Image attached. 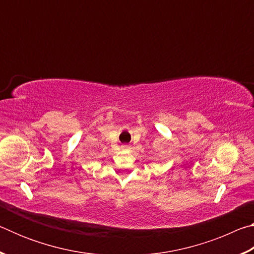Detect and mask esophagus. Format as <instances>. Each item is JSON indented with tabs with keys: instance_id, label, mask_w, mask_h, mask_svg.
Here are the masks:
<instances>
[{
	"instance_id": "1",
	"label": "esophagus",
	"mask_w": 254,
	"mask_h": 254,
	"mask_svg": "<svg viewBox=\"0 0 254 254\" xmlns=\"http://www.w3.org/2000/svg\"><path fill=\"white\" fill-rule=\"evenodd\" d=\"M123 149L124 150H127L128 149V145H123Z\"/></svg>"
}]
</instances>
